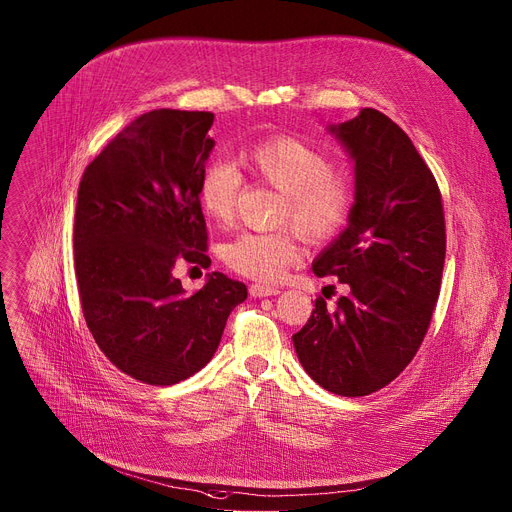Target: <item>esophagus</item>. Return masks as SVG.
Segmentation results:
<instances>
[{
  "mask_svg": "<svg viewBox=\"0 0 512 512\" xmlns=\"http://www.w3.org/2000/svg\"><path fill=\"white\" fill-rule=\"evenodd\" d=\"M249 292H251L253 298H263V296H276V294H280L278 288H274V286H263V284H251Z\"/></svg>",
  "mask_w": 512,
  "mask_h": 512,
  "instance_id": "1",
  "label": "esophagus"
}]
</instances>
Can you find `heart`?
<instances>
[{
	"mask_svg": "<svg viewBox=\"0 0 512 512\" xmlns=\"http://www.w3.org/2000/svg\"><path fill=\"white\" fill-rule=\"evenodd\" d=\"M238 162L247 173L269 187L284 193L276 222L298 230L309 243H325L348 224L356 187L354 181L333 170V160L321 148L278 135L245 146ZM243 175L230 160H214L206 166L199 181L201 210L216 224L234 218ZM300 257L292 230L243 232L222 247L224 263L245 278L276 282Z\"/></svg>",
	"mask_w": 512,
	"mask_h": 512,
	"instance_id": "obj_1",
	"label": "heart"
}]
</instances>
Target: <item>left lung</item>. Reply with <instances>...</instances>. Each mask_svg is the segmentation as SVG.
I'll return each mask as SVG.
<instances>
[{
  "label": "left lung",
  "mask_w": 512,
  "mask_h": 512,
  "mask_svg": "<svg viewBox=\"0 0 512 512\" xmlns=\"http://www.w3.org/2000/svg\"><path fill=\"white\" fill-rule=\"evenodd\" d=\"M329 131L354 160L356 201L313 271L350 292L333 309L319 296L292 342L315 383L362 397L397 379L424 342L445 267V210L424 158L387 115L362 109Z\"/></svg>",
  "instance_id": "left-lung-1"
}]
</instances>
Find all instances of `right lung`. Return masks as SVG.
Returning a JSON list of instances; mask_svg holds the SVG:
<instances>
[{
  "mask_svg": "<svg viewBox=\"0 0 512 512\" xmlns=\"http://www.w3.org/2000/svg\"><path fill=\"white\" fill-rule=\"evenodd\" d=\"M206 111L156 109L129 123L84 170L74 220L82 313L131 379L166 387L206 366L247 286L212 271L185 294L175 269L210 267L199 181L214 148Z\"/></svg>",
  "mask_w": 512,
  "mask_h": 512,
  "instance_id": "add662e5",
  "label": "right lung"
}]
</instances>
